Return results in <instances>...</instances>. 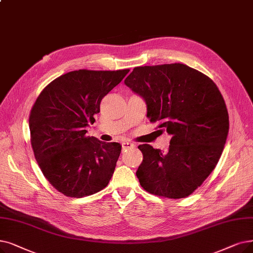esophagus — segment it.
<instances>
[{
  "label": "esophagus",
  "mask_w": 253,
  "mask_h": 253,
  "mask_svg": "<svg viewBox=\"0 0 253 253\" xmlns=\"http://www.w3.org/2000/svg\"><path fill=\"white\" fill-rule=\"evenodd\" d=\"M133 148H135V145L132 144V142H129V141H124V142H122V149H123V150L133 149Z\"/></svg>",
  "instance_id": "34e87169"
}]
</instances>
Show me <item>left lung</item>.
<instances>
[{
	"mask_svg": "<svg viewBox=\"0 0 253 253\" xmlns=\"http://www.w3.org/2000/svg\"><path fill=\"white\" fill-rule=\"evenodd\" d=\"M124 83L145 100L150 122L171 135L166 153L138 146L141 187L168 199L190 195L215 169L225 145L229 123L220 91L207 75L180 63L135 67Z\"/></svg>",
	"mask_w": 253,
	"mask_h": 253,
	"instance_id": "1",
	"label": "left lung"
}]
</instances>
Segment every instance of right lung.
<instances>
[{"label":"right lung","mask_w":253,"mask_h":253,"mask_svg":"<svg viewBox=\"0 0 253 253\" xmlns=\"http://www.w3.org/2000/svg\"><path fill=\"white\" fill-rule=\"evenodd\" d=\"M129 69H81L48 84L33 105L29 126L31 145L47 181L69 197H83L105 188L121 153L119 142L86 136L102 98Z\"/></svg>","instance_id":"obj_1"}]
</instances>
